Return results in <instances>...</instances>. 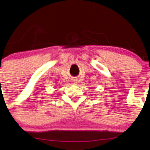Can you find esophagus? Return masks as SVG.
<instances>
[{
    "label": "esophagus",
    "instance_id": "1",
    "mask_svg": "<svg viewBox=\"0 0 150 150\" xmlns=\"http://www.w3.org/2000/svg\"><path fill=\"white\" fill-rule=\"evenodd\" d=\"M73 81H75V80H73Z\"/></svg>",
    "mask_w": 150,
    "mask_h": 150
}]
</instances>
